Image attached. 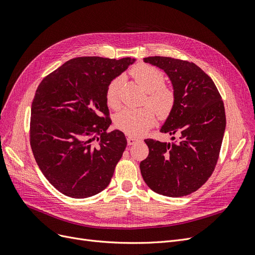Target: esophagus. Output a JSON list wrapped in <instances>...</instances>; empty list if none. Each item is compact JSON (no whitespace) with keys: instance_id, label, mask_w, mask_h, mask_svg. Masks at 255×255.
Here are the masks:
<instances>
[{"instance_id":"obj_1","label":"esophagus","mask_w":255,"mask_h":255,"mask_svg":"<svg viewBox=\"0 0 255 255\" xmlns=\"http://www.w3.org/2000/svg\"><path fill=\"white\" fill-rule=\"evenodd\" d=\"M138 141H140L138 138L131 137V136H128V145H132V144H135V143H136V142H138Z\"/></svg>"}]
</instances>
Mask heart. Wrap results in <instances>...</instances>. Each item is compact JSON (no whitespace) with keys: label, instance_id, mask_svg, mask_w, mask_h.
I'll list each match as a JSON object with an SVG mask.
<instances>
[{"label":"heart","instance_id":"1","mask_svg":"<svg viewBox=\"0 0 255 255\" xmlns=\"http://www.w3.org/2000/svg\"><path fill=\"white\" fill-rule=\"evenodd\" d=\"M131 77L140 85V87L148 94V104L160 114H166L173 104V94L164 87L163 72L148 64H139L130 71ZM123 78H115L107 88L106 99L108 105L117 109L120 105L119 90ZM156 119L155 112L151 108L124 109L115 115V126L128 136H141L153 127Z\"/></svg>","mask_w":255,"mask_h":255}]
</instances>
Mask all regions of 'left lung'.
I'll return each mask as SVG.
<instances>
[{"label": "left lung", "instance_id": "8db88e82", "mask_svg": "<svg viewBox=\"0 0 255 255\" xmlns=\"http://www.w3.org/2000/svg\"><path fill=\"white\" fill-rule=\"evenodd\" d=\"M143 61L164 70L172 84L173 105L160 131L178 139L145 140L149 153L140 163L141 174L157 194L186 196L209 179L217 164L226 127L221 95L213 80L192 62L160 56Z\"/></svg>", "mask_w": 255, "mask_h": 255}]
</instances>
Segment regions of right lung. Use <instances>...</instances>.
I'll list each match as a JSON object with an SVG mask.
<instances>
[{"label": "right lung", "mask_w": 255, "mask_h": 255, "mask_svg": "<svg viewBox=\"0 0 255 255\" xmlns=\"http://www.w3.org/2000/svg\"><path fill=\"white\" fill-rule=\"evenodd\" d=\"M135 61L71 59L36 90L31 108L32 151L45 178L64 195L87 198L110 184L127 139L119 129L107 131L111 125L107 88Z\"/></svg>", "instance_id": "obj_1"}]
</instances>
